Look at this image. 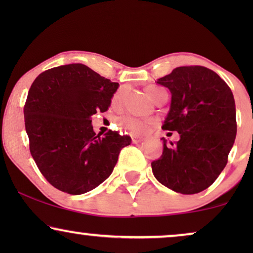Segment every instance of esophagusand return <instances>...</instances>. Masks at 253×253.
Returning a JSON list of instances; mask_svg holds the SVG:
<instances>
[{
    "label": "esophagus",
    "instance_id": "34e87169",
    "mask_svg": "<svg viewBox=\"0 0 253 253\" xmlns=\"http://www.w3.org/2000/svg\"><path fill=\"white\" fill-rule=\"evenodd\" d=\"M143 140L141 139V137H139V136H137V134H133L132 136V143L133 144H137V143H140V141Z\"/></svg>",
    "mask_w": 253,
    "mask_h": 253
}]
</instances>
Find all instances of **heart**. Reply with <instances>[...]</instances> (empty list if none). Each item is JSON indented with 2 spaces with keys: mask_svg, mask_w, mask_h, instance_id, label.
<instances>
[{
  "mask_svg": "<svg viewBox=\"0 0 253 253\" xmlns=\"http://www.w3.org/2000/svg\"><path fill=\"white\" fill-rule=\"evenodd\" d=\"M162 91H165V89L159 87V86H157V85H150V86H147V88H146L147 95L150 96L153 101L158 98L159 94H160ZM123 95H124V88L117 89V91L114 93V95H113V99H112L113 105H119V103L122 101ZM120 122L124 127H126V129H129L130 131H132L133 133H137V134H144V133L148 132V130L151 129L152 124H153L152 121L138 120V119H134V117H131V116H122L120 119Z\"/></svg>",
  "mask_w": 253,
  "mask_h": 253,
  "instance_id": "b5f03b06",
  "label": "heart"
}]
</instances>
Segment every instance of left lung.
<instances>
[{"mask_svg": "<svg viewBox=\"0 0 253 253\" xmlns=\"http://www.w3.org/2000/svg\"><path fill=\"white\" fill-rule=\"evenodd\" d=\"M158 84L171 93L162 129L177 131L179 140L167 144L152 171L161 184L183 195L212 185L228 162L237 132L233 92L216 72L200 65L178 67Z\"/></svg>", "mask_w": 253, "mask_h": 253, "instance_id": "left-lung-1", "label": "left lung"}]
</instances>
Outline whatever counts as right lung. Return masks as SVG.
I'll return each mask as SVG.
<instances>
[{"instance_id": "add662e5", "label": "right lung", "mask_w": 253, "mask_h": 253, "mask_svg": "<svg viewBox=\"0 0 253 253\" xmlns=\"http://www.w3.org/2000/svg\"><path fill=\"white\" fill-rule=\"evenodd\" d=\"M119 84L81 63L51 68L36 78L24 106L30 152L54 188L82 195L109 177L127 134L93 131L91 116L108 110Z\"/></svg>"}]
</instances>
